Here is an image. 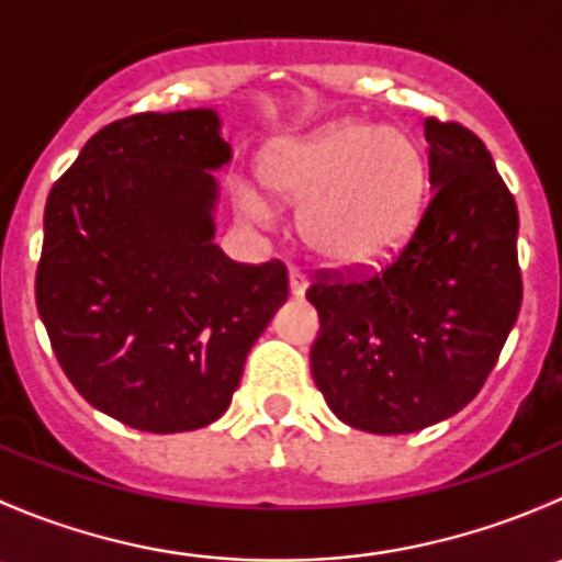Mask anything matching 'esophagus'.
Segmentation results:
<instances>
[{
	"label": "esophagus",
	"instance_id": "34e87169",
	"mask_svg": "<svg viewBox=\"0 0 562 562\" xmlns=\"http://www.w3.org/2000/svg\"><path fill=\"white\" fill-rule=\"evenodd\" d=\"M288 282H291L293 296H304V291H307V277H304L302 271L291 269V274H288Z\"/></svg>",
	"mask_w": 562,
	"mask_h": 562
}]
</instances>
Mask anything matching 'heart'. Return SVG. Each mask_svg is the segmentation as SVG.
<instances>
[{"label":"heart","instance_id":"heart-1","mask_svg":"<svg viewBox=\"0 0 562 562\" xmlns=\"http://www.w3.org/2000/svg\"><path fill=\"white\" fill-rule=\"evenodd\" d=\"M258 171L274 195L302 203L304 245L337 269L389 258L411 234L427 181L424 151L407 130L353 122L271 140ZM236 201L247 217H271L258 187L241 184Z\"/></svg>","mask_w":562,"mask_h":562}]
</instances>
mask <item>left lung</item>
I'll return each mask as SVG.
<instances>
[{"label": "left lung", "mask_w": 562, "mask_h": 562, "mask_svg": "<svg viewBox=\"0 0 562 562\" xmlns=\"http://www.w3.org/2000/svg\"><path fill=\"white\" fill-rule=\"evenodd\" d=\"M429 201L396 258L370 274L317 271L310 367L339 422L405 435L462 411L522 307L519 212L484 140L429 116Z\"/></svg>", "instance_id": "obj_1"}]
</instances>
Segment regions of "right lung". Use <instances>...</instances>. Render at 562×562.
<instances>
[{"label":"right lung","instance_id":"obj_1","mask_svg":"<svg viewBox=\"0 0 562 562\" xmlns=\"http://www.w3.org/2000/svg\"><path fill=\"white\" fill-rule=\"evenodd\" d=\"M231 160L212 108L105 124L50 187L37 313L59 367L105 416L168 435L217 422L288 299L282 260L214 245Z\"/></svg>","mask_w":562,"mask_h":562}]
</instances>
